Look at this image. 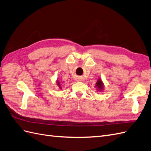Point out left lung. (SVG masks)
Wrapping results in <instances>:
<instances>
[{"label":"left lung","instance_id":"8db88e82","mask_svg":"<svg viewBox=\"0 0 151 151\" xmlns=\"http://www.w3.org/2000/svg\"><path fill=\"white\" fill-rule=\"evenodd\" d=\"M95 88H96V91H99V92H101V91H103L104 89V83H103V81L101 78H99L98 81L96 83Z\"/></svg>","mask_w":151,"mask_h":151}]
</instances>
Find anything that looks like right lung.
Listing matches in <instances>:
<instances>
[{
    "label": "right lung",
    "mask_w": 151,
    "mask_h": 151,
    "mask_svg": "<svg viewBox=\"0 0 151 151\" xmlns=\"http://www.w3.org/2000/svg\"><path fill=\"white\" fill-rule=\"evenodd\" d=\"M56 83H57V86H58V88H60V89H62V86H61V83H60V82L58 80H57Z\"/></svg>",
    "instance_id": "right-lung-1"
}]
</instances>
